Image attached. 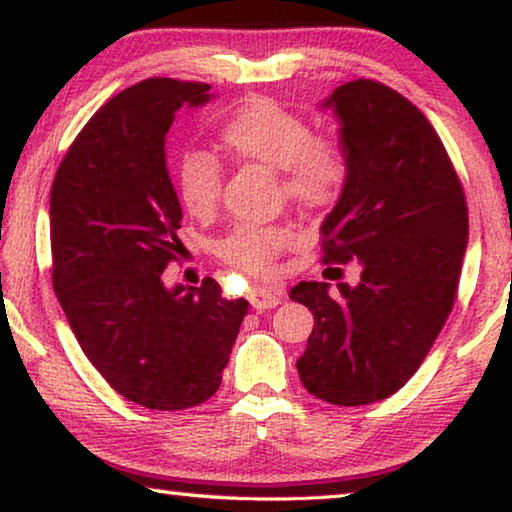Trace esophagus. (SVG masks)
Here are the masks:
<instances>
[{
    "mask_svg": "<svg viewBox=\"0 0 512 512\" xmlns=\"http://www.w3.org/2000/svg\"><path fill=\"white\" fill-rule=\"evenodd\" d=\"M283 292L276 288H254L249 290V301L256 311H267V308H276L281 304Z\"/></svg>",
    "mask_w": 512,
    "mask_h": 512,
    "instance_id": "1",
    "label": "esophagus"
}]
</instances>
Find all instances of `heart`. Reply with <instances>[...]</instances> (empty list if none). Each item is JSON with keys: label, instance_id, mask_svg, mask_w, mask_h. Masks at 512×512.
Masks as SVG:
<instances>
[{"label": "heart", "instance_id": "obj_1", "mask_svg": "<svg viewBox=\"0 0 512 512\" xmlns=\"http://www.w3.org/2000/svg\"><path fill=\"white\" fill-rule=\"evenodd\" d=\"M224 147L238 158L283 172L286 197L304 208H326L342 195L349 179V156L335 140L315 138L299 115L270 99H251L240 106L220 131ZM222 192V167L204 152L183 156L179 197L188 213L206 217ZM292 245L286 226L238 224L217 242V254L247 274H267L274 258Z\"/></svg>", "mask_w": 512, "mask_h": 512}]
</instances>
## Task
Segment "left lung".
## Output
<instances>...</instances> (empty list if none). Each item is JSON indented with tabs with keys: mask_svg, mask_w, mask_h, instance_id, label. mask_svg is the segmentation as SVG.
Listing matches in <instances>:
<instances>
[{
	"mask_svg": "<svg viewBox=\"0 0 512 512\" xmlns=\"http://www.w3.org/2000/svg\"><path fill=\"white\" fill-rule=\"evenodd\" d=\"M322 108L333 111L349 156L347 186L320 229L324 263H356L360 283L331 292L329 283L301 281L290 290L315 317L297 372L317 399L365 406L404 388L445 326L467 249V206L438 133L397 90L349 81Z\"/></svg>",
	"mask_w": 512,
	"mask_h": 512,
	"instance_id": "left-lung-1",
	"label": "left lung"
}]
</instances>
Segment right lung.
Instances as JSON below:
<instances>
[{"mask_svg": "<svg viewBox=\"0 0 512 512\" xmlns=\"http://www.w3.org/2000/svg\"><path fill=\"white\" fill-rule=\"evenodd\" d=\"M199 81L147 79L90 117L49 199L52 281L83 354L115 392L152 410L204 404L222 383L245 299L163 283L181 254V204L165 161L179 108L213 99Z\"/></svg>", "mask_w": 512, "mask_h": 512, "instance_id": "obj_1", "label": "right lung"}]
</instances>
